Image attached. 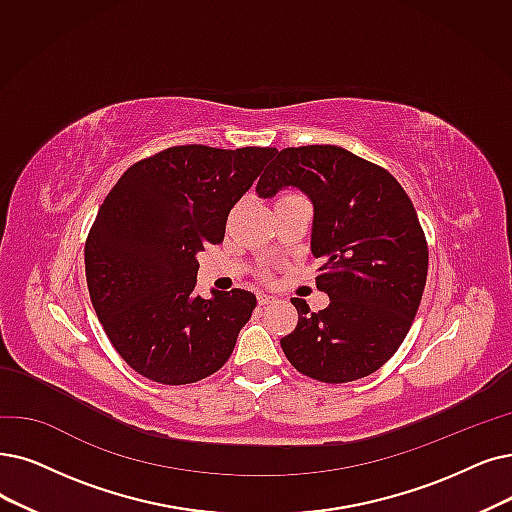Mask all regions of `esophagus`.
Wrapping results in <instances>:
<instances>
[{
	"label": "esophagus",
	"mask_w": 512,
	"mask_h": 512,
	"mask_svg": "<svg viewBox=\"0 0 512 512\" xmlns=\"http://www.w3.org/2000/svg\"><path fill=\"white\" fill-rule=\"evenodd\" d=\"M277 298L275 296H271V294H258V304L260 306H269V304H273Z\"/></svg>",
	"instance_id": "34e87169"
}]
</instances>
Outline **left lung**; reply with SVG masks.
<instances>
[{
	"mask_svg": "<svg viewBox=\"0 0 512 512\" xmlns=\"http://www.w3.org/2000/svg\"><path fill=\"white\" fill-rule=\"evenodd\" d=\"M285 187L313 201L311 252L323 262L317 288L330 304L311 313L292 298L298 325L281 349L319 382L370 376L395 355L422 300L428 248L418 214L384 168L334 145L279 151L256 193L267 199Z\"/></svg>",
	"mask_w": 512,
	"mask_h": 512,
	"instance_id": "1",
	"label": "left lung"
}]
</instances>
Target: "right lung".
<instances>
[{"label":"right lung","instance_id":"obj_1","mask_svg":"<svg viewBox=\"0 0 512 512\" xmlns=\"http://www.w3.org/2000/svg\"><path fill=\"white\" fill-rule=\"evenodd\" d=\"M271 147H170L128 168L109 191L86 241L94 311L134 372L159 384H191L231 357L256 296H195L206 243H220L231 208Z\"/></svg>","mask_w":512,"mask_h":512}]
</instances>
